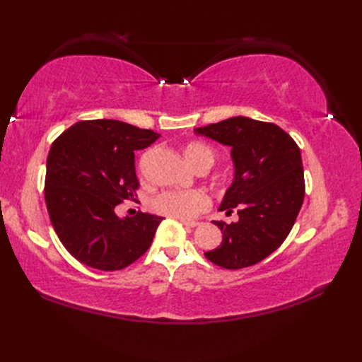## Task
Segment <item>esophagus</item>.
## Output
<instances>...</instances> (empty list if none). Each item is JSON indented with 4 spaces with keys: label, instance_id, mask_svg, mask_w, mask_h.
<instances>
[{
    "label": "esophagus",
    "instance_id": "1",
    "mask_svg": "<svg viewBox=\"0 0 362 362\" xmlns=\"http://www.w3.org/2000/svg\"><path fill=\"white\" fill-rule=\"evenodd\" d=\"M181 222L187 228H196L199 225V222H194V221H181Z\"/></svg>",
    "mask_w": 362,
    "mask_h": 362
}]
</instances>
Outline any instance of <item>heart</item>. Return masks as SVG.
Returning a JSON list of instances; mask_svg holds the SVG:
<instances>
[{"instance_id":"b5f03b06","label":"heart","mask_w":362,"mask_h":362,"mask_svg":"<svg viewBox=\"0 0 362 362\" xmlns=\"http://www.w3.org/2000/svg\"><path fill=\"white\" fill-rule=\"evenodd\" d=\"M184 157L194 169H210L214 161V151L201 141H192L184 148ZM154 210L169 217L189 221L210 206V198L202 190H166L152 201Z\"/></svg>"}]
</instances>
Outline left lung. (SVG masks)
Instances as JSON below:
<instances>
[{
  "instance_id": "8db88e82",
  "label": "left lung",
  "mask_w": 362,
  "mask_h": 362,
  "mask_svg": "<svg viewBox=\"0 0 362 362\" xmlns=\"http://www.w3.org/2000/svg\"><path fill=\"white\" fill-rule=\"evenodd\" d=\"M196 134L231 146L234 180L218 206L238 221L214 222L223 234L221 246L205 257L223 269L254 266L287 238L305 196L300 149L275 124L245 116L194 128Z\"/></svg>"
}]
</instances>
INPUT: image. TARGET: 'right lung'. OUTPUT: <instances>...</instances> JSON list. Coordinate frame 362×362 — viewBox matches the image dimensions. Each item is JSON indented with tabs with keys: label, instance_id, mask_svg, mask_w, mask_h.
<instances>
[{
	"label": "right lung",
	"instance_id": "add662e5",
	"mask_svg": "<svg viewBox=\"0 0 362 362\" xmlns=\"http://www.w3.org/2000/svg\"><path fill=\"white\" fill-rule=\"evenodd\" d=\"M160 137L120 120H80L54 140L47 160L45 202L54 231L69 254L98 270H120L149 249L163 217L115 208L134 201V151Z\"/></svg>",
	"mask_w": 362,
	"mask_h": 362
}]
</instances>
